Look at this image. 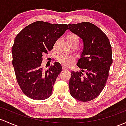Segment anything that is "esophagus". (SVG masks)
<instances>
[{
  "mask_svg": "<svg viewBox=\"0 0 126 126\" xmlns=\"http://www.w3.org/2000/svg\"><path fill=\"white\" fill-rule=\"evenodd\" d=\"M62 69H63V70H68V69H67L66 68V67H62Z\"/></svg>",
  "mask_w": 126,
  "mask_h": 126,
  "instance_id": "esophagus-1",
  "label": "esophagus"
}]
</instances>
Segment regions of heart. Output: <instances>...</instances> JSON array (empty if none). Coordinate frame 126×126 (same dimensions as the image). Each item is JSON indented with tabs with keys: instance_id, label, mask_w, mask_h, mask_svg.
I'll return each mask as SVG.
<instances>
[{
	"instance_id": "heart-1",
	"label": "heart",
	"mask_w": 126,
	"mask_h": 126,
	"mask_svg": "<svg viewBox=\"0 0 126 126\" xmlns=\"http://www.w3.org/2000/svg\"><path fill=\"white\" fill-rule=\"evenodd\" d=\"M67 41L68 42H79V38L77 35L71 34L67 36ZM58 61L63 65L65 66H69L75 61L74 57L72 56H66L63 55L58 58Z\"/></svg>"
}]
</instances>
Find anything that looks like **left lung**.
Masks as SVG:
<instances>
[{"label": "left lung", "mask_w": 126, "mask_h": 126, "mask_svg": "<svg viewBox=\"0 0 126 126\" xmlns=\"http://www.w3.org/2000/svg\"><path fill=\"white\" fill-rule=\"evenodd\" d=\"M68 26L70 31L83 42L77 64L81 70L71 72L70 93L79 101H90L99 96L105 86L112 63L111 45L106 34L92 23L83 22Z\"/></svg>", "instance_id": "obj_1"}]
</instances>
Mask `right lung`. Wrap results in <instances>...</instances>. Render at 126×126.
Returning <instances> with one entry per match:
<instances>
[{"label": "right lung", "instance_id": "add662e5", "mask_svg": "<svg viewBox=\"0 0 126 126\" xmlns=\"http://www.w3.org/2000/svg\"><path fill=\"white\" fill-rule=\"evenodd\" d=\"M67 29V24L36 21L16 35L12 48V64L18 84L28 97L41 100L51 96L62 67L56 62L44 70L41 67L42 54L51 50L57 40Z\"/></svg>", "mask_w": 126, "mask_h": 126}]
</instances>
